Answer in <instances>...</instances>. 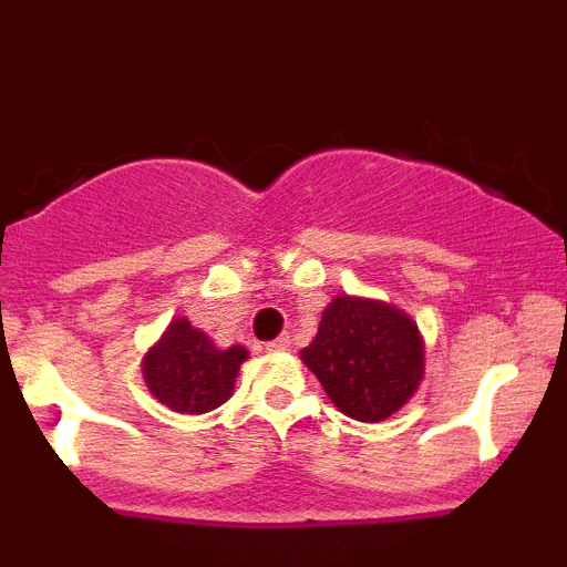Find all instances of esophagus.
<instances>
[{
  "instance_id": "esophagus-1",
  "label": "esophagus",
  "mask_w": 567,
  "mask_h": 567,
  "mask_svg": "<svg viewBox=\"0 0 567 567\" xmlns=\"http://www.w3.org/2000/svg\"><path fill=\"white\" fill-rule=\"evenodd\" d=\"M288 347H290V336H288V333L277 336L275 341H269V343H266V349H269V351H285V349H288Z\"/></svg>"
}]
</instances>
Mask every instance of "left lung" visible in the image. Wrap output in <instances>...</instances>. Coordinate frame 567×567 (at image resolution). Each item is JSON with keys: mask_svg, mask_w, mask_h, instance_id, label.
<instances>
[{"mask_svg": "<svg viewBox=\"0 0 567 567\" xmlns=\"http://www.w3.org/2000/svg\"><path fill=\"white\" fill-rule=\"evenodd\" d=\"M301 360L333 405L365 424L396 413L424 379V341L415 322L373 298L336 296Z\"/></svg>", "mask_w": 567, "mask_h": 567, "instance_id": "1", "label": "left lung"}]
</instances>
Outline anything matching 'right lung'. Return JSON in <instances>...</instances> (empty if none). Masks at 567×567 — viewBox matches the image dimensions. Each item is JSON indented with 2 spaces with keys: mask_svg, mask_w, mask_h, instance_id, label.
Masks as SVG:
<instances>
[{
  "mask_svg": "<svg viewBox=\"0 0 567 567\" xmlns=\"http://www.w3.org/2000/svg\"><path fill=\"white\" fill-rule=\"evenodd\" d=\"M245 360V347L218 349L186 317H178L146 351L141 368L148 392L162 405L175 413L199 415L229 400Z\"/></svg>",
  "mask_w": 567,
  "mask_h": 567,
  "instance_id": "right-lung-1",
  "label": "right lung"
}]
</instances>
